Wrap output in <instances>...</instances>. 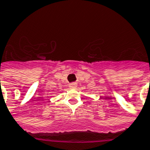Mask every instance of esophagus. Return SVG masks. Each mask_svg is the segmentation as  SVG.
Returning a JSON list of instances; mask_svg holds the SVG:
<instances>
[{"label":"esophagus","mask_w":150,"mask_h":150,"mask_svg":"<svg viewBox=\"0 0 150 150\" xmlns=\"http://www.w3.org/2000/svg\"><path fill=\"white\" fill-rule=\"evenodd\" d=\"M69 86H70V87H72V88H75L77 86V83H71L69 84Z\"/></svg>","instance_id":"obj_1"}]
</instances>
